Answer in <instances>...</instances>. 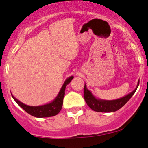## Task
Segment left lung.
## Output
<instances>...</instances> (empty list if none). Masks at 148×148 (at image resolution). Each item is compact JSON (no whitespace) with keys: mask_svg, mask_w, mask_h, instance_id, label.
Listing matches in <instances>:
<instances>
[{"mask_svg":"<svg viewBox=\"0 0 148 148\" xmlns=\"http://www.w3.org/2000/svg\"><path fill=\"white\" fill-rule=\"evenodd\" d=\"M139 82H138L137 87L134 90L129 93L127 96L123 98L117 99L115 100H102L96 99L93 96L92 93L89 91L86 87L85 84L84 87V98L86 103L91 109L96 112H102V113H109V112H114L121 108L126 102L130 100V98L133 96L135 91L139 86Z\"/></svg>","mask_w":148,"mask_h":148,"instance_id":"left-lung-1","label":"left lung"}]
</instances>
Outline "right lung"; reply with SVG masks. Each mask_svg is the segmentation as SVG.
I'll list each match as a JSON object with an SVG mask.
<instances>
[{"label": "right lung", "mask_w": 148, "mask_h": 148, "mask_svg": "<svg viewBox=\"0 0 148 148\" xmlns=\"http://www.w3.org/2000/svg\"><path fill=\"white\" fill-rule=\"evenodd\" d=\"M73 78H74V76H70V78L65 80L62 88H61L60 92L59 93V94H58L57 98H55V100L52 101L50 103L45 104V105L38 106H31L26 105V104L20 102L18 100H17L12 95V96L13 98L14 99V100L18 103V105L21 106L24 111L30 114L31 115L34 116L35 117H52V116L57 115L60 112L63 106V97L65 96V87H66L68 84L70 83V81L73 79Z\"/></svg>", "instance_id": "right-lung-1"}]
</instances>
